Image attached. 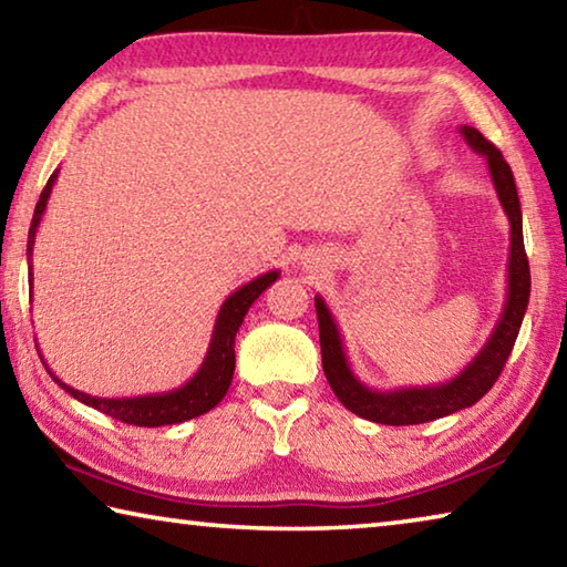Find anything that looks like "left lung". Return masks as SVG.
Returning <instances> with one entry per match:
<instances>
[{
    "label": "left lung",
    "instance_id": "8db88e82",
    "mask_svg": "<svg viewBox=\"0 0 567 567\" xmlns=\"http://www.w3.org/2000/svg\"><path fill=\"white\" fill-rule=\"evenodd\" d=\"M470 150L487 159L493 185L501 199L503 213L511 223V255H507V290L501 318H497L491 338L483 344L473 360L457 372L453 380L437 382L425 388H395V390H372L354 375L344 352L342 334L328 302L318 295L315 297V310L320 322V350H322V370L330 388L344 408L364 420L380 422V425H420L453 412L475 405L487 390L501 378L507 358H511L513 344L520 332V324L530 300V265H527L525 245H523V213L520 199H517L513 169L507 165L501 150L491 145L475 127H460Z\"/></svg>",
    "mask_w": 567,
    "mask_h": 567
}]
</instances>
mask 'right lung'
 <instances>
[{
    "label": "right lung",
    "mask_w": 567,
    "mask_h": 567,
    "mask_svg": "<svg viewBox=\"0 0 567 567\" xmlns=\"http://www.w3.org/2000/svg\"><path fill=\"white\" fill-rule=\"evenodd\" d=\"M56 175H60V169H54L52 177L47 179V187L42 189L40 203L34 207L30 239H27V257H30V287L34 282L32 247H34L37 227H40L47 203H50ZM277 277H280V270H270L260 277H255L252 282L237 287V290L227 297L217 312L213 340H209L203 364H199V370L185 382V385H179L175 390L150 392V395H137V398H97V395H90V392H82V390H74L72 385H66V382H62L50 368H47L44 360L42 362L47 372L54 378L56 385H60L64 392H70L74 400H80L84 405L100 410L114 420L127 422V425L162 427V425H177V422L199 417L213 410L215 405H219V400L227 395L229 382H233V375H235V338H237L239 324H243L252 302L277 280Z\"/></svg>",
    "instance_id": "right-lung-1"
}]
</instances>
